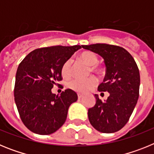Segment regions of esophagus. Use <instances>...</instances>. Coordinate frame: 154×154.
Returning <instances> with one entry per match:
<instances>
[{
    "instance_id": "esophagus-1",
    "label": "esophagus",
    "mask_w": 154,
    "mask_h": 154,
    "mask_svg": "<svg viewBox=\"0 0 154 154\" xmlns=\"http://www.w3.org/2000/svg\"><path fill=\"white\" fill-rule=\"evenodd\" d=\"M82 97V94H78V98H79V99H81Z\"/></svg>"
}]
</instances>
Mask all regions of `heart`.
<instances>
[{
	"label": "heart",
	"instance_id": "b5f03b06",
	"mask_svg": "<svg viewBox=\"0 0 154 154\" xmlns=\"http://www.w3.org/2000/svg\"><path fill=\"white\" fill-rule=\"evenodd\" d=\"M80 60L85 64L88 66H90L89 72H92L95 73H100L101 69L97 66L99 63V58L96 54L91 51H85L80 55ZM72 61L69 59L62 65L61 68V74L62 77L65 79L69 78L72 75ZM97 84V79L95 77H89L86 79H74L71 80L68 84L69 89H72L73 91L80 93H85L89 90L92 89V88L96 86Z\"/></svg>",
	"mask_w": 154,
	"mask_h": 154
}]
</instances>
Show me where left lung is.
I'll return each mask as SVG.
<instances>
[{
	"mask_svg": "<svg viewBox=\"0 0 154 154\" xmlns=\"http://www.w3.org/2000/svg\"><path fill=\"white\" fill-rule=\"evenodd\" d=\"M82 48L104 59L106 76L98 90L109 93L104 102L95 94L96 104L88 110L89 122L102 133L119 131L128 122L138 100L140 77L137 63L130 53L119 46L93 44Z\"/></svg>",
	"mask_w": 154,
	"mask_h": 154,
	"instance_id": "obj_1",
	"label": "left lung"
}]
</instances>
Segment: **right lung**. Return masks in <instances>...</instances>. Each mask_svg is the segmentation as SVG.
<instances>
[{"label":"right lung","mask_w":154,"mask_h":154,"mask_svg":"<svg viewBox=\"0 0 154 154\" xmlns=\"http://www.w3.org/2000/svg\"><path fill=\"white\" fill-rule=\"evenodd\" d=\"M82 46H51L38 48L19 64L14 101L24 126L33 133L48 135L65 123L68 110L78 96L70 89L60 96L51 92L62 80L61 68Z\"/></svg>","instance_id":"obj_1"}]
</instances>
